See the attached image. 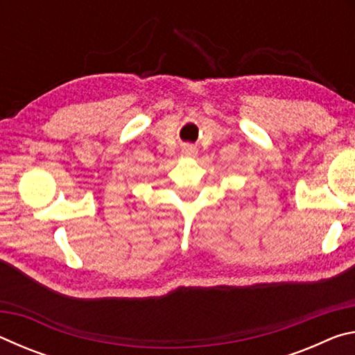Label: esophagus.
<instances>
[{"mask_svg":"<svg viewBox=\"0 0 355 355\" xmlns=\"http://www.w3.org/2000/svg\"><path fill=\"white\" fill-rule=\"evenodd\" d=\"M184 153H186V155H194V153H196V148L192 147V146L184 147Z\"/></svg>","mask_w":355,"mask_h":355,"instance_id":"1","label":"esophagus"}]
</instances>
